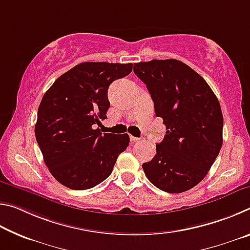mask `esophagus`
I'll return each mask as SVG.
<instances>
[{
  "label": "esophagus",
  "mask_w": 250,
  "mask_h": 250,
  "mask_svg": "<svg viewBox=\"0 0 250 250\" xmlns=\"http://www.w3.org/2000/svg\"><path fill=\"white\" fill-rule=\"evenodd\" d=\"M130 141L131 142H138V141H140V138H135V137H132V135H130Z\"/></svg>",
  "instance_id": "esophagus-1"
}]
</instances>
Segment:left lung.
I'll list each match as a JSON object with an SVG mask.
<instances>
[{
    "mask_svg": "<svg viewBox=\"0 0 250 250\" xmlns=\"http://www.w3.org/2000/svg\"><path fill=\"white\" fill-rule=\"evenodd\" d=\"M134 74L146 84L155 116L167 134L156 154L142 167L152 184L182 193L206 176L223 145V113L204 78L176 59L135 62Z\"/></svg>",
    "mask_w": 250,
    "mask_h": 250,
    "instance_id": "8db88e82",
    "label": "left lung"
}]
</instances>
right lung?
<instances>
[{
  "label": "right lung",
  "instance_id": "obj_1",
  "mask_svg": "<svg viewBox=\"0 0 250 250\" xmlns=\"http://www.w3.org/2000/svg\"><path fill=\"white\" fill-rule=\"evenodd\" d=\"M132 64L82 62L58 77L42 99L35 137L49 172L71 189H88L111 174L129 146L126 133H101L110 107L108 88Z\"/></svg>",
  "mask_w": 250,
  "mask_h": 250
}]
</instances>
